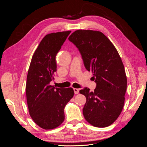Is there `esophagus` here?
<instances>
[{
  "instance_id": "obj_1",
  "label": "esophagus",
  "mask_w": 147,
  "mask_h": 147,
  "mask_svg": "<svg viewBox=\"0 0 147 147\" xmlns=\"http://www.w3.org/2000/svg\"><path fill=\"white\" fill-rule=\"evenodd\" d=\"M74 92H75V94H77L79 93V89L74 88Z\"/></svg>"
}]
</instances>
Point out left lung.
I'll list each match as a JSON object with an SVG mask.
<instances>
[{"mask_svg":"<svg viewBox=\"0 0 147 147\" xmlns=\"http://www.w3.org/2000/svg\"><path fill=\"white\" fill-rule=\"evenodd\" d=\"M72 42L82 55L84 67L93 74L94 91L84 88L85 96L83 113L86 121L97 127L111 125L123 110L127 78L124 65L114 45L99 31L77 30L71 34Z\"/></svg>","mask_w":147,"mask_h":147,"instance_id":"1","label":"left lung"}]
</instances>
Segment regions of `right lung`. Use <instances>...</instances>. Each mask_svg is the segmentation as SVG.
Returning a JSON list of instances; mask_svg holds the SVG:
<instances>
[{
  "label": "right lung",
  "instance_id": "1",
  "mask_svg": "<svg viewBox=\"0 0 147 147\" xmlns=\"http://www.w3.org/2000/svg\"><path fill=\"white\" fill-rule=\"evenodd\" d=\"M70 32L45 35L30 64L26 86L28 109L34 121L44 129L56 128L64 121V108L74 94L72 88L50 85L57 70L56 56Z\"/></svg>",
  "mask_w": 147,
  "mask_h": 147
}]
</instances>
